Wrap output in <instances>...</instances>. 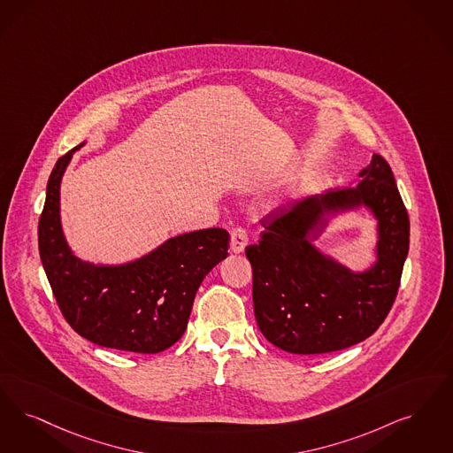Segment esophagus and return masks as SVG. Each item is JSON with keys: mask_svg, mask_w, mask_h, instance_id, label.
<instances>
[{"mask_svg": "<svg viewBox=\"0 0 453 453\" xmlns=\"http://www.w3.org/2000/svg\"><path fill=\"white\" fill-rule=\"evenodd\" d=\"M248 244V233L242 227H234L231 233V251L234 254L242 253Z\"/></svg>", "mask_w": 453, "mask_h": 453, "instance_id": "1", "label": "esophagus"}]
</instances>
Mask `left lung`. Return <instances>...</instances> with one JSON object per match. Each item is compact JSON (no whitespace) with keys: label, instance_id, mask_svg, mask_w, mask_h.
I'll list each match as a JSON object with an SVG mask.
<instances>
[{"label":"left lung","instance_id":"left-lung-1","mask_svg":"<svg viewBox=\"0 0 453 453\" xmlns=\"http://www.w3.org/2000/svg\"><path fill=\"white\" fill-rule=\"evenodd\" d=\"M356 187L276 209L261 220L253 266L254 317L261 334L291 354H326L372 335L395 303L410 250V219L391 166L372 155ZM365 206L379 220L377 261L364 273L313 244L327 220Z\"/></svg>","mask_w":453,"mask_h":453}]
</instances>
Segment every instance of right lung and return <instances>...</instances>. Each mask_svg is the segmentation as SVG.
I'll return each instance as SVG.
<instances>
[{
    "instance_id": "1",
    "label": "right lung",
    "mask_w": 453,
    "mask_h": 453,
    "mask_svg": "<svg viewBox=\"0 0 453 453\" xmlns=\"http://www.w3.org/2000/svg\"><path fill=\"white\" fill-rule=\"evenodd\" d=\"M81 146L55 163L38 220L40 259L55 300L69 326L94 344L162 352L183 335L205 274L227 257L229 233L212 227L175 235L125 265L79 259L60 224V181Z\"/></svg>"
}]
</instances>
